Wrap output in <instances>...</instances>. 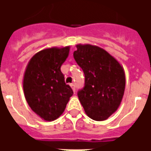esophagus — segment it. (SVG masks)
I'll return each instance as SVG.
<instances>
[{"label": "esophagus", "mask_w": 151, "mask_h": 151, "mask_svg": "<svg viewBox=\"0 0 151 151\" xmlns=\"http://www.w3.org/2000/svg\"><path fill=\"white\" fill-rule=\"evenodd\" d=\"M70 86H71V88L73 89V91H76L75 85H74V84H70Z\"/></svg>", "instance_id": "obj_1"}]
</instances>
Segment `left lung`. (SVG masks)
Returning a JSON list of instances; mask_svg holds the SVG:
<instances>
[{"label":"left lung","instance_id":"left-lung-1","mask_svg":"<svg viewBox=\"0 0 151 151\" xmlns=\"http://www.w3.org/2000/svg\"><path fill=\"white\" fill-rule=\"evenodd\" d=\"M73 58L85 75L84 86L78 91V96L86 113L98 121L108 119L123 98V68L105 50L90 44L77 45Z\"/></svg>","mask_w":151,"mask_h":151}]
</instances>
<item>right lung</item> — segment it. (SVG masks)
Here are the masks:
<instances>
[{"label": "right lung", "instance_id": "obj_1", "mask_svg": "<svg viewBox=\"0 0 151 151\" xmlns=\"http://www.w3.org/2000/svg\"><path fill=\"white\" fill-rule=\"evenodd\" d=\"M69 52V47L42 50L28 63L23 78L25 97L31 109L43 120L57 119L73 94L60 71Z\"/></svg>", "mask_w": 151, "mask_h": 151}]
</instances>
